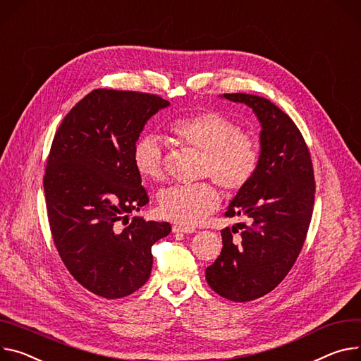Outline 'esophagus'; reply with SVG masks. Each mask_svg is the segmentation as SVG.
I'll list each match as a JSON object with an SVG mask.
<instances>
[{
    "label": "esophagus",
    "instance_id": "esophagus-1",
    "mask_svg": "<svg viewBox=\"0 0 361 361\" xmlns=\"http://www.w3.org/2000/svg\"><path fill=\"white\" fill-rule=\"evenodd\" d=\"M172 231L178 233V234H192V233H195V228L186 227V226H173Z\"/></svg>",
    "mask_w": 361,
    "mask_h": 361
}]
</instances>
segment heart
Segmentation results:
<instances>
[{
  "mask_svg": "<svg viewBox=\"0 0 361 361\" xmlns=\"http://www.w3.org/2000/svg\"><path fill=\"white\" fill-rule=\"evenodd\" d=\"M169 133L185 146L202 152L200 176L212 178L226 190H240L255 176L259 150L253 138L238 131L226 116L202 111L171 121ZM133 164L143 179L160 182L164 178L163 146L156 134L142 135L133 147ZM160 214L180 226H195L219 205L214 183L176 185L159 193Z\"/></svg>",
  "mask_w": 361,
  "mask_h": 361,
  "instance_id": "1",
  "label": "heart"
}]
</instances>
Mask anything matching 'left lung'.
Segmentation results:
<instances>
[{
	"instance_id": "8db88e82",
	"label": "left lung",
	"mask_w": 361,
	"mask_h": 361,
	"mask_svg": "<svg viewBox=\"0 0 361 361\" xmlns=\"http://www.w3.org/2000/svg\"><path fill=\"white\" fill-rule=\"evenodd\" d=\"M221 98L253 109L260 131L255 176L230 202L227 216H245L241 243L221 231L223 250L205 270L214 292L234 302L262 298L279 285L295 264L310 228L315 180L310 150L292 118L271 101L250 94ZM234 233V231H233Z\"/></svg>"
}]
</instances>
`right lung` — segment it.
<instances>
[{"label":"right lung","mask_w":361,"mask_h":361,"mask_svg":"<svg viewBox=\"0 0 361 361\" xmlns=\"http://www.w3.org/2000/svg\"><path fill=\"white\" fill-rule=\"evenodd\" d=\"M169 105L157 95L95 90L53 138L43 180L53 241L76 282L105 299L147 282L152 245L172 231L169 223L143 216L119 226L149 202L133 147L146 123Z\"/></svg>","instance_id":"right-lung-1"}]
</instances>
